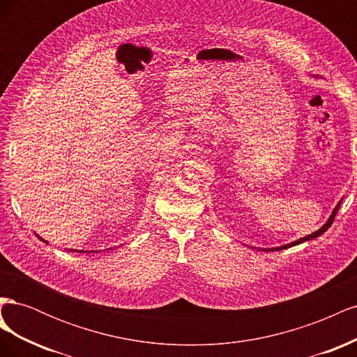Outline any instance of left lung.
<instances>
[{
  "mask_svg": "<svg viewBox=\"0 0 357 357\" xmlns=\"http://www.w3.org/2000/svg\"><path fill=\"white\" fill-rule=\"evenodd\" d=\"M312 77H319V75H312ZM341 202H342V199H340V202L335 205V208L332 210V213H331V215L328 218V220H326V223L321 226V228H319L317 231H314V232H311V234H308V235H305V236H302V238H299V240H296V241H291V243H289V244H284V245H280V247H273V248H257V250H262V252H278V250H283V248H289V247H294V245H298V244H301V243H305V241H310V240H314V238H317V236H320L323 232H326L329 228H331V225L333 223V219H335V214L338 213V208H340V205H341ZM253 248H256V247H253Z\"/></svg>",
  "mask_w": 357,
  "mask_h": 357,
  "instance_id": "1",
  "label": "left lung"
}]
</instances>
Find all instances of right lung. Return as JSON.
Here are the masks:
<instances>
[{"mask_svg": "<svg viewBox=\"0 0 357 357\" xmlns=\"http://www.w3.org/2000/svg\"><path fill=\"white\" fill-rule=\"evenodd\" d=\"M36 235L38 236V238H40V240H41L43 243H46V244H49V243H47V241H46L45 238H41V236H40L38 234H36ZM67 250H68V252H79V253H84L83 250H74V248H67ZM110 250H113V248H112V247H110ZM95 252H96V250H92V253H95ZM86 253H91V252H89V250H86Z\"/></svg>", "mask_w": 357, "mask_h": 357, "instance_id": "right-lung-1", "label": "right lung"}]
</instances>
